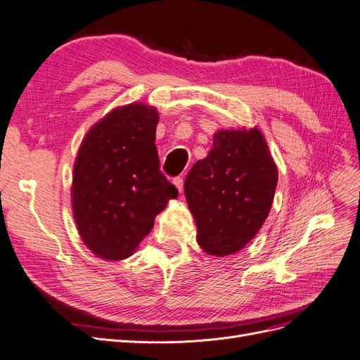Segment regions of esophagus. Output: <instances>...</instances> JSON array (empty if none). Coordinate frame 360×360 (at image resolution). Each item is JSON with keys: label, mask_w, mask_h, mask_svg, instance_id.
<instances>
[{"label": "esophagus", "mask_w": 360, "mask_h": 360, "mask_svg": "<svg viewBox=\"0 0 360 360\" xmlns=\"http://www.w3.org/2000/svg\"><path fill=\"white\" fill-rule=\"evenodd\" d=\"M172 183H174V186L179 189V192L183 191V179L181 177H176V179L172 180Z\"/></svg>", "instance_id": "1"}]
</instances>
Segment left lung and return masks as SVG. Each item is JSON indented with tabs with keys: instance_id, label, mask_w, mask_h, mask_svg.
<instances>
[{
	"instance_id": "left-lung-1",
	"label": "left lung",
	"mask_w": 360,
	"mask_h": 360,
	"mask_svg": "<svg viewBox=\"0 0 360 360\" xmlns=\"http://www.w3.org/2000/svg\"><path fill=\"white\" fill-rule=\"evenodd\" d=\"M276 184L278 167L258 127L214 132L209 155L184 180L204 252L231 255L252 240L270 213Z\"/></svg>"
}]
</instances>
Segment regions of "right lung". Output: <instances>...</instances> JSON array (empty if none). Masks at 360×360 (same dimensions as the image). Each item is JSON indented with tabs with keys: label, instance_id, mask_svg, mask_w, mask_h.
Here are the masks:
<instances>
[{
	"label": "right lung",
	"instance_id": "right-lung-1",
	"mask_svg": "<svg viewBox=\"0 0 360 360\" xmlns=\"http://www.w3.org/2000/svg\"><path fill=\"white\" fill-rule=\"evenodd\" d=\"M159 112L135 102L90 127L73 163L72 210L81 240L106 261L132 255L177 188L159 169Z\"/></svg>",
	"mask_w": 360,
	"mask_h": 360
}]
</instances>
